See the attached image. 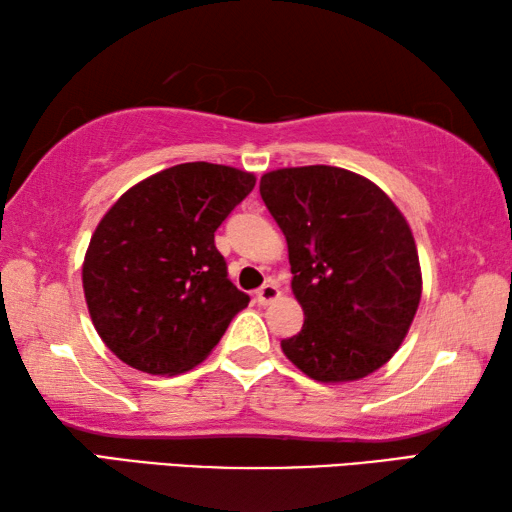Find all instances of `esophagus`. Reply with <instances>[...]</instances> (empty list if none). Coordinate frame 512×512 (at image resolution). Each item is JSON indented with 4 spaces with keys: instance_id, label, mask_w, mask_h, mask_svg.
Wrapping results in <instances>:
<instances>
[{
    "instance_id": "34e87169",
    "label": "esophagus",
    "mask_w": 512,
    "mask_h": 512,
    "mask_svg": "<svg viewBox=\"0 0 512 512\" xmlns=\"http://www.w3.org/2000/svg\"><path fill=\"white\" fill-rule=\"evenodd\" d=\"M279 297H281V290H279V286H276L274 281H267V283H263L261 288L256 290V301L261 306L272 304V301H276Z\"/></svg>"
}]
</instances>
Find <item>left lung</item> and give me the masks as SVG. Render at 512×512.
Here are the masks:
<instances>
[{"instance_id": "obj_1", "label": "left lung", "mask_w": 512, "mask_h": 512, "mask_svg": "<svg viewBox=\"0 0 512 512\" xmlns=\"http://www.w3.org/2000/svg\"><path fill=\"white\" fill-rule=\"evenodd\" d=\"M261 197L288 242L304 326L281 340L292 365L320 383L358 381L395 356L422 297L413 231L392 199L356 172L283 167Z\"/></svg>"}]
</instances>
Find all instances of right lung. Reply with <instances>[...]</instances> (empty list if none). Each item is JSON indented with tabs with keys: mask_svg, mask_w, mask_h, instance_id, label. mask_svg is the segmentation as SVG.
I'll return each instance as SVG.
<instances>
[{
	"mask_svg": "<svg viewBox=\"0 0 512 512\" xmlns=\"http://www.w3.org/2000/svg\"><path fill=\"white\" fill-rule=\"evenodd\" d=\"M256 186L251 172L181 163L108 208L83 258V295L99 338L147 374H179L220 342L249 297L226 279L215 231Z\"/></svg>",
	"mask_w": 512,
	"mask_h": 512,
	"instance_id": "right-lung-1",
	"label": "right lung"
}]
</instances>
